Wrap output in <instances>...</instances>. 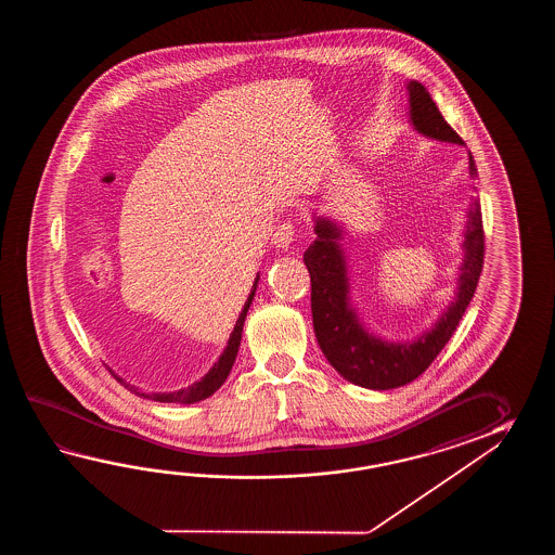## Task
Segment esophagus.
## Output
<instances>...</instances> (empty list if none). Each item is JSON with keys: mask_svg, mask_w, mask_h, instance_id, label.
Listing matches in <instances>:
<instances>
[{"mask_svg": "<svg viewBox=\"0 0 555 555\" xmlns=\"http://www.w3.org/2000/svg\"><path fill=\"white\" fill-rule=\"evenodd\" d=\"M294 237L295 225L287 220V222H282V224L275 228V232H273V244H275V248L287 249L292 246Z\"/></svg>", "mask_w": 555, "mask_h": 555, "instance_id": "1", "label": "esophagus"}]
</instances>
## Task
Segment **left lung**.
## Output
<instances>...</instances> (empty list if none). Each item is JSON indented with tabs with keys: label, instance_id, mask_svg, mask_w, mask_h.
Listing matches in <instances>:
<instances>
[{
	"label": "left lung",
	"instance_id": "8db88e82",
	"mask_svg": "<svg viewBox=\"0 0 555 555\" xmlns=\"http://www.w3.org/2000/svg\"><path fill=\"white\" fill-rule=\"evenodd\" d=\"M406 89L411 94V118L418 132L437 141L464 144L456 130L440 115L425 85L411 81ZM468 163L470 177L476 178L478 172L472 154ZM315 234L318 240L307 248L304 260L311 275L313 330L331 365L349 383L375 390L397 389L425 373L454 335L482 273L486 240L478 201L468 212L466 256L462 261L456 299L438 319L437 325L413 343H383L363 331L347 307L349 287L341 249L337 246L341 232L327 220H318Z\"/></svg>",
	"mask_w": 555,
	"mask_h": 555
}]
</instances>
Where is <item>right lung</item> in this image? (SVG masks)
<instances>
[{"mask_svg": "<svg viewBox=\"0 0 555 555\" xmlns=\"http://www.w3.org/2000/svg\"><path fill=\"white\" fill-rule=\"evenodd\" d=\"M256 285H258V280L254 282V287H251V292H249L248 301L244 304V309H242V313H240V318H237L236 327L232 331V337H230V341H228V347H225L224 353H222V357L218 359V363L210 369V373H208L206 377H202V380L194 383V385L189 387V389L178 390V392H151V395L139 392V389L130 387V385H127L122 378L117 377L118 383H120V385H125V387L132 390V392L142 395L144 399H153V401L158 402H198L202 401V399H206V397L214 395L216 390L220 389V387L224 385V380L228 378V375H230L234 361H236L237 347H240L242 330H244V321H246V313H248L249 304H251L254 294H256Z\"/></svg>", "mask_w": 555, "mask_h": 555, "instance_id": "1", "label": "right lung"}]
</instances>
